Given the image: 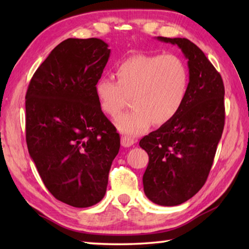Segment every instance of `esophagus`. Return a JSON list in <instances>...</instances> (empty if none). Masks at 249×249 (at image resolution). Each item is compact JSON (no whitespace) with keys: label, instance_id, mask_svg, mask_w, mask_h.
Here are the masks:
<instances>
[{"label":"esophagus","instance_id":"obj_1","mask_svg":"<svg viewBox=\"0 0 249 249\" xmlns=\"http://www.w3.org/2000/svg\"><path fill=\"white\" fill-rule=\"evenodd\" d=\"M121 144L123 147H129L135 144V141L129 136H122L121 138Z\"/></svg>","mask_w":249,"mask_h":249}]
</instances>
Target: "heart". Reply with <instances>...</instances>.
I'll list each match as a JSON object with an SVG mask.
<instances>
[{
  "label": "heart",
  "instance_id": "heart-1",
  "mask_svg": "<svg viewBox=\"0 0 249 249\" xmlns=\"http://www.w3.org/2000/svg\"><path fill=\"white\" fill-rule=\"evenodd\" d=\"M116 77L100 78L94 93L101 109L112 117L132 96L134 107L115 120L117 129L129 136L145 133L151 122H170L182 107L190 86L188 67L175 54L130 56L117 66Z\"/></svg>",
  "mask_w": 249,
  "mask_h": 249
}]
</instances>
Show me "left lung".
<instances>
[{"label":"left lung","instance_id":"8db88e82","mask_svg":"<svg viewBox=\"0 0 249 249\" xmlns=\"http://www.w3.org/2000/svg\"><path fill=\"white\" fill-rule=\"evenodd\" d=\"M157 39L181 49L190 86L178 114L140 142L149 157L142 184L151 202L175 206L191 199L208 179L224 128L225 91L221 74L192 41Z\"/></svg>","mask_w":249,"mask_h":249}]
</instances>
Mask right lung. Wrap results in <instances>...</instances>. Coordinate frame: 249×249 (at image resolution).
<instances>
[{
  "mask_svg": "<svg viewBox=\"0 0 249 249\" xmlns=\"http://www.w3.org/2000/svg\"><path fill=\"white\" fill-rule=\"evenodd\" d=\"M109 53L102 39H66L36 70L27 89L29 156L49 192L74 208L103 199L120 150V135L94 93Z\"/></svg>",
  "mask_w": 249,
  "mask_h": 249,
  "instance_id": "right-lung-1",
  "label": "right lung"
}]
</instances>
